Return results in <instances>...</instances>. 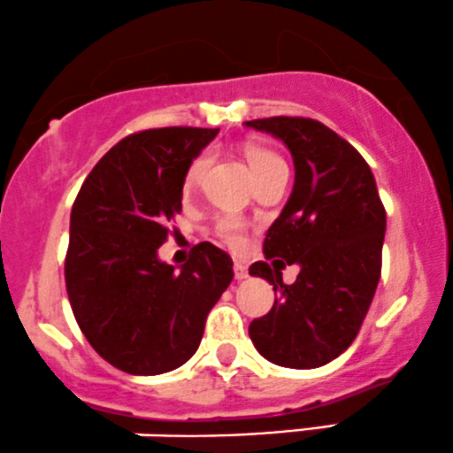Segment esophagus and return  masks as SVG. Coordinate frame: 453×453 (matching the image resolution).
<instances>
[{"mask_svg": "<svg viewBox=\"0 0 453 453\" xmlns=\"http://www.w3.org/2000/svg\"><path fill=\"white\" fill-rule=\"evenodd\" d=\"M234 277L238 281H242L250 277V271H247V266L242 265V262H234Z\"/></svg>", "mask_w": 453, "mask_h": 453, "instance_id": "obj_1", "label": "esophagus"}]
</instances>
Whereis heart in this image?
I'll return each mask as SVG.
<instances>
[{"instance_id":"obj_1","label":"heart","mask_w":453,"mask_h":453,"mask_svg":"<svg viewBox=\"0 0 453 453\" xmlns=\"http://www.w3.org/2000/svg\"><path fill=\"white\" fill-rule=\"evenodd\" d=\"M247 161H250L253 178H260V176H265L266 172L275 170V167L286 165L280 154H275L273 150H266V148H250V150H247ZM211 163H212L211 152L197 154L185 173V188H193V187L200 185V180L203 178V173L208 172ZM217 234L221 236L227 245L241 247L242 241H245V226H242L241 219L223 217V219H219V223H217Z\"/></svg>"}]
</instances>
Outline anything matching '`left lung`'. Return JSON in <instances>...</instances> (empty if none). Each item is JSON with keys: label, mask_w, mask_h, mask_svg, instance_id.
Returning a JSON list of instances; mask_svg holds the SVG:
<instances>
[{"label": "left lung", "mask_w": 453, "mask_h": 453, "mask_svg": "<svg viewBox=\"0 0 453 453\" xmlns=\"http://www.w3.org/2000/svg\"><path fill=\"white\" fill-rule=\"evenodd\" d=\"M281 139L295 161V187L268 227L265 257L250 275L273 283L277 299L250 325L271 364L311 370L340 357L357 333L380 280L387 215L374 173L346 139L311 118L245 122ZM299 264L286 287L280 268Z\"/></svg>", "instance_id": "8db88e82"}]
</instances>
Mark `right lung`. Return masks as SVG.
Instances as JSON below:
<instances>
[{
    "instance_id": "1",
    "label": "right lung",
    "mask_w": 453,
    "mask_h": 453,
    "mask_svg": "<svg viewBox=\"0 0 453 453\" xmlns=\"http://www.w3.org/2000/svg\"><path fill=\"white\" fill-rule=\"evenodd\" d=\"M217 128H148L124 137L89 172L71 212L64 277L74 320L94 350L135 376L196 355L208 311L230 286L232 257L193 247L180 273L158 260L193 158Z\"/></svg>"
}]
</instances>
